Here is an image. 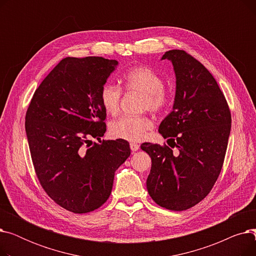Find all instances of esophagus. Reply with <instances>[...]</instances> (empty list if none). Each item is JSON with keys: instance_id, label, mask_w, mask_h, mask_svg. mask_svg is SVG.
Segmentation results:
<instances>
[{"instance_id": "esophagus-1", "label": "esophagus", "mask_w": 256, "mask_h": 256, "mask_svg": "<svg viewBox=\"0 0 256 256\" xmlns=\"http://www.w3.org/2000/svg\"><path fill=\"white\" fill-rule=\"evenodd\" d=\"M130 147L132 152H137L140 148V146L137 143H132V142L130 144Z\"/></svg>"}]
</instances>
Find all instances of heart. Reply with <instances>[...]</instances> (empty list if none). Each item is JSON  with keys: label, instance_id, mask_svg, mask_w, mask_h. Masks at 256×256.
I'll return each instance as SVG.
<instances>
[{"label": "heart", "instance_id": "obj_1", "mask_svg": "<svg viewBox=\"0 0 256 256\" xmlns=\"http://www.w3.org/2000/svg\"><path fill=\"white\" fill-rule=\"evenodd\" d=\"M124 86L128 91L144 96L143 106L152 112L164 110L169 104L170 96L164 89V80L147 66H137L124 76ZM100 102L104 110L112 115L118 113L121 100V89L106 83L100 90ZM152 128V121L145 116H124L111 124L110 132L114 138L137 142L144 138L146 132Z\"/></svg>", "mask_w": 256, "mask_h": 256}]
</instances>
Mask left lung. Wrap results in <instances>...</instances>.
<instances>
[{"label": "left lung", "instance_id": "obj_1", "mask_svg": "<svg viewBox=\"0 0 256 256\" xmlns=\"http://www.w3.org/2000/svg\"><path fill=\"white\" fill-rule=\"evenodd\" d=\"M176 78L172 111L158 132L178 148L143 143L152 158L147 191L156 204L184 210L200 202L221 172L232 128L230 108L216 80L206 67L182 50L166 52Z\"/></svg>", "mask_w": 256, "mask_h": 256}]
</instances>
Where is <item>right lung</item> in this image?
<instances>
[{"mask_svg":"<svg viewBox=\"0 0 256 256\" xmlns=\"http://www.w3.org/2000/svg\"><path fill=\"white\" fill-rule=\"evenodd\" d=\"M117 65L102 57L65 58L36 89L26 110V132L39 182L57 204L76 214L106 202L115 171L130 154L126 140L88 145L106 132L100 94Z\"/></svg>","mask_w":256,"mask_h":256,"instance_id":"right-lung-1","label":"right lung"}]
</instances>
